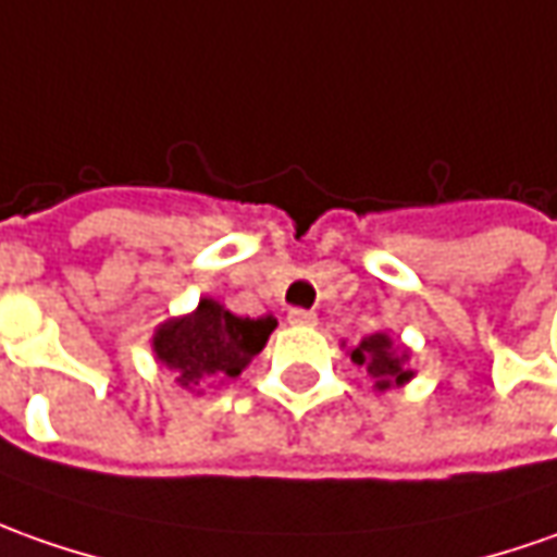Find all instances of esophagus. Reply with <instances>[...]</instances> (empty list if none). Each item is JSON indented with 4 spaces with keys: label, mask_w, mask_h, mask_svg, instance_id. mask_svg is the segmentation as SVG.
<instances>
[{
    "label": "esophagus",
    "mask_w": 557,
    "mask_h": 557,
    "mask_svg": "<svg viewBox=\"0 0 557 557\" xmlns=\"http://www.w3.org/2000/svg\"><path fill=\"white\" fill-rule=\"evenodd\" d=\"M287 322L300 324V327H312V324L319 322V315L309 312V309H290V312H287Z\"/></svg>",
    "instance_id": "1"
}]
</instances>
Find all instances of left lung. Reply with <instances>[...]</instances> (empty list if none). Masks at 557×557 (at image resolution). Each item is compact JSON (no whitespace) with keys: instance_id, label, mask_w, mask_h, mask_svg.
<instances>
[{"instance_id":"left-lung-1","label":"left lung","mask_w":557,"mask_h":557,"mask_svg":"<svg viewBox=\"0 0 557 557\" xmlns=\"http://www.w3.org/2000/svg\"><path fill=\"white\" fill-rule=\"evenodd\" d=\"M352 361L358 368H368L376 380V389L405 386L413 371H408V352L392 343L389 334H371L352 349Z\"/></svg>"}]
</instances>
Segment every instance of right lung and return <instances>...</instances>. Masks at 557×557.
I'll return each instance as SVG.
<instances>
[{
    "label": "right lung",
    "instance_id": "obj_1",
    "mask_svg": "<svg viewBox=\"0 0 557 557\" xmlns=\"http://www.w3.org/2000/svg\"><path fill=\"white\" fill-rule=\"evenodd\" d=\"M275 331V319H242L233 315L226 306L205 297L196 312L183 319H168L156 327L152 352L177 374L183 389H193L205 380H233L238 376L251 358L267 346Z\"/></svg>",
    "mask_w": 557,
    "mask_h": 557
}]
</instances>
